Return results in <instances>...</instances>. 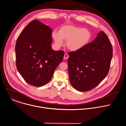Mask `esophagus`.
Instances as JSON below:
<instances>
[{"label":"esophagus","mask_w":126,"mask_h":126,"mask_svg":"<svg viewBox=\"0 0 126 126\" xmlns=\"http://www.w3.org/2000/svg\"><path fill=\"white\" fill-rule=\"evenodd\" d=\"M64 59H67L68 58H69V55L67 54H64Z\"/></svg>","instance_id":"esophagus-1"}]
</instances>
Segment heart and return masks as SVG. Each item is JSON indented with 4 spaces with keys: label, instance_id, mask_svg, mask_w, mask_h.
I'll return each instance as SVG.
<instances>
[{
    "label": "heart",
    "instance_id": "1",
    "mask_svg": "<svg viewBox=\"0 0 126 126\" xmlns=\"http://www.w3.org/2000/svg\"><path fill=\"white\" fill-rule=\"evenodd\" d=\"M53 38L57 47L61 46L67 40V46L71 50H79L87 45L91 38L90 31L87 29L73 25L62 26L59 32L54 31Z\"/></svg>",
    "mask_w": 126,
    "mask_h": 126
}]
</instances>
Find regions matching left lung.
<instances>
[{"label":"left lung","instance_id":"8db88e82","mask_svg":"<svg viewBox=\"0 0 126 126\" xmlns=\"http://www.w3.org/2000/svg\"><path fill=\"white\" fill-rule=\"evenodd\" d=\"M68 73L71 84L80 92L97 87L109 73L113 48L103 31L81 49L68 52Z\"/></svg>","mask_w":126,"mask_h":126}]
</instances>
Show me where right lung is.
I'll use <instances>...</instances> for the list:
<instances>
[{
	"instance_id": "obj_1",
	"label": "right lung",
	"mask_w": 126,
	"mask_h": 126,
	"mask_svg": "<svg viewBox=\"0 0 126 126\" xmlns=\"http://www.w3.org/2000/svg\"><path fill=\"white\" fill-rule=\"evenodd\" d=\"M52 29L38 20L31 21L18 37L15 45L16 67L29 84L41 87L50 81L62 61L64 52L54 51Z\"/></svg>"
}]
</instances>
